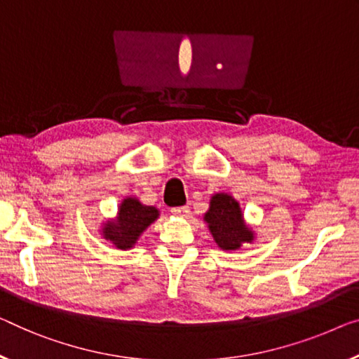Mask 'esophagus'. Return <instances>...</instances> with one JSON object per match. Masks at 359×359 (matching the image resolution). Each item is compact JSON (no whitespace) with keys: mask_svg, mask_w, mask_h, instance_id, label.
I'll use <instances>...</instances> for the list:
<instances>
[{"mask_svg":"<svg viewBox=\"0 0 359 359\" xmlns=\"http://www.w3.org/2000/svg\"><path fill=\"white\" fill-rule=\"evenodd\" d=\"M170 212L175 214V216H187V214L190 212V206H177V208H172Z\"/></svg>","mask_w":359,"mask_h":359,"instance_id":"34e87169","label":"esophagus"}]
</instances>
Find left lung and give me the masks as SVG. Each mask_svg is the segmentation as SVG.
Masks as SVG:
<instances>
[{
    "mask_svg": "<svg viewBox=\"0 0 359 359\" xmlns=\"http://www.w3.org/2000/svg\"><path fill=\"white\" fill-rule=\"evenodd\" d=\"M205 221L222 250H237L242 243L253 240V232L243 224L238 203L229 195L219 194L212 196Z\"/></svg>",
    "mask_w": 359,
    "mask_h": 359,
    "instance_id": "1",
    "label": "left lung"
}]
</instances>
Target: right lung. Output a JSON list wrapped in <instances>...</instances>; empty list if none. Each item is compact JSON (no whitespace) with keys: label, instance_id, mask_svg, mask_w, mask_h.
I'll list each match as a JSON object with an SVG mask.
<instances>
[{"label":"right lung","instance_id":"obj_1","mask_svg":"<svg viewBox=\"0 0 359 359\" xmlns=\"http://www.w3.org/2000/svg\"><path fill=\"white\" fill-rule=\"evenodd\" d=\"M158 210L142 205L138 200L127 198L122 201L119 216L114 224H106L103 229L104 238L111 240L117 248H130L149 224L158 219Z\"/></svg>","mask_w":359,"mask_h":359}]
</instances>
